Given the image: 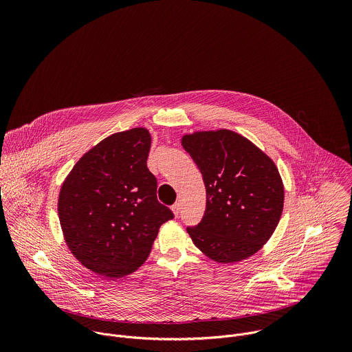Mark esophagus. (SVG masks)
Here are the masks:
<instances>
[{
    "label": "esophagus",
    "mask_w": 352,
    "mask_h": 352,
    "mask_svg": "<svg viewBox=\"0 0 352 352\" xmlns=\"http://www.w3.org/2000/svg\"><path fill=\"white\" fill-rule=\"evenodd\" d=\"M171 210H173L174 216H175V217H178V216H179V210H181V204H179V202L174 204V205H173V208H171Z\"/></svg>",
    "instance_id": "1"
}]
</instances>
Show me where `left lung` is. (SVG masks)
Wrapping results in <instances>:
<instances>
[{
  "instance_id": "obj_1",
  "label": "left lung",
  "mask_w": 352,
  "mask_h": 352,
  "mask_svg": "<svg viewBox=\"0 0 352 352\" xmlns=\"http://www.w3.org/2000/svg\"><path fill=\"white\" fill-rule=\"evenodd\" d=\"M206 186V210L186 227L196 248L217 263L255 255L274 232L284 186L274 162L242 135L202 131L181 140Z\"/></svg>"
}]
</instances>
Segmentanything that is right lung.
I'll return each mask as SVG.
<instances>
[{"label":"right lung","instance_id":"right-lung-1","mask_svg":"<svg viewBox=\"0 0 352 352\" xmlns=\"http://www.w3.org/2000/svg\"><path fill=\"white\" fill-rule=\"evenodd\" d=\"M146 128L114 133L85 153L65 178L58 216L65 242L89 270L110 278L133 273L147 259L173 212L157 200L147 168Z\"/></svg>","mask_w":352,"mask_h":352}]
</instances>
